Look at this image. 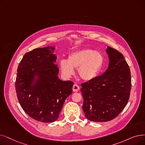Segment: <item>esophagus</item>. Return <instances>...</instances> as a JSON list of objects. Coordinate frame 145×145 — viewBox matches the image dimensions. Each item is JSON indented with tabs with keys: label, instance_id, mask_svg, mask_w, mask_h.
<instances>
[{
	"label": "esophagus",
	"instance_id": "1",
	"mask_svg": "<svg viewBox=\"0 0 145 145\" xmlns=\"http://www.w3.org/2000/svg\"><path fill=\"white\" fill-rule=\"evenodd\" d=\"M80 89V87L79 86V85H78L77 84H74L73 86V92H78Z\"/></svg>",
	"mask_w": 145,
	"mask_h": 145
}]
</instances>
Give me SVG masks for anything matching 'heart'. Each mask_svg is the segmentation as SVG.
<instances>
[{
	"mask_svg": "<svg viewBox=\"0 0 145 145\" xmlns=\"http://www.w3.org/2000/svg\"><path fill=\"white\" fill-rule=\"evenodd\" d=\"M104 57L99 52L85 48L74 51L69 54L67 60L61 59L59 67L61 73L66 78H71L78 69V74L84 81L95 79L102 69Z\"/></svg>",
	"mask_w": 145,
	"mask_h": 145,
	"instance_id": "obj_1",
	"label": "heart"
}]
</instances>
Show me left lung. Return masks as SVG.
<instances>
[{
    "instance_id": "obj_1",
    "label": "left lung",
    "mask_w": 145,
    "mask_h": 145,
    "mask_svg": "<svg viewBox=\"0 0 145 145\" xmlns=\"http://www.w3.org/2000/svg\"><path fill=\"white\" fill-rule=\"evenodd\" d=\"M109 63L106 71L81 84L85 117L94 122L115 118L127 105L131 87L130 68L123 55L107 46Z\"/></svg>"
}]
</instances>
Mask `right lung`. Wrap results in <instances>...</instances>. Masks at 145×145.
<instances>
[{
	"label": "right lung",
	"mask_w": 145,
	"mask_h": 145,
	"mask_svg": "<svg viewBox=\"0 0 145 145\" xmlns=\"http://www.w3.org/2000/svg\"><path fill=\"white\" fill-rule=\"evenodd\" d=\"M55 47L36 48L26 53L19 64L15 82L21 107L32 118L42 123L57 120L73 82L58 77Z\"/></svg>",
	"instance_id": "obj_1"
}]
</instances>
